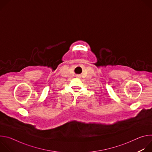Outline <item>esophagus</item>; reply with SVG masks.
I'll return each instance as SVG.
<instances>
[{
	"instance_id": "34e87169",
	"label": "esophagus",
	"mask_w": 152,
	"mask_h": 152,
	"mask_svg": "<svg viewBox=\"0 0 152 152\" xmlns=\"http://www.w3.org/2000/svg\"><path fill=\"white\" fill-rule=\"evenodd\" d=\"M79 76H79V75H77V77H79Z\"/></svg>"
}]
</instances>
